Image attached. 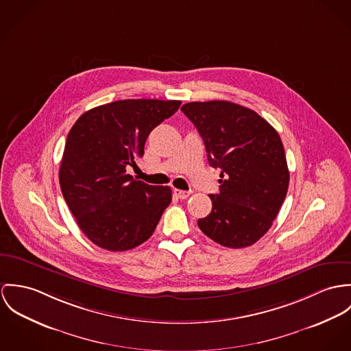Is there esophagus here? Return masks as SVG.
I'll use <instances>...</instances> for the list:
<instances>
[{"label":"esophagus","instance_id":"esophagus-1","mask_svg":"<svg viewBox=\"0 0 351 351\" xmlns=\"http://www.w3.org/2000/svg\"><path fill=\"white\" fill-rule=\"evenodd\" d=\"M173 194L176 197H179V199H187L190 195H191V191H183V190H173Z\"/></svg>","mask_w":351,"mask_h":351}]
</instances>
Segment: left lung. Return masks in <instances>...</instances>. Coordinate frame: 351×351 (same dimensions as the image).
<instances>
[{
	"label": "left lung",
	"mask_w": 351,
	"mask_h": 351,
	"mask_svg": "<svg viewBox=\"0 0 351 351\" xmlns=\"http://www.w3.org/2000/svg\"><path fill=\"white\" fill-rule=\"evenodd\" d=\"M182 112L203 138L208 164L221 168L219 193L199 229L226 247L256 243L272 226L285 199L289 171L272 125L229 101L190 102Z\"/></svg>",
	"instance_id": "1"
}]
</instances>
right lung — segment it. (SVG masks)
I'll list each match as a JSON object with an SVG mask.
<instances>
[{
  "mask_svg": "<svg viewBox=\"0 0 351 351\" xmlns=\"http://www.w3.org/2000/svg\"><path fill=\"white\" fill-rule=\"evenodd\" d=\"M180 104L116 101L83 113L71 128L59 168L60 189L79 229L97 246L125 252L155 232L172 191L133 179L126 168L143 157L149 133Z\"/></svg>",
  "mask_w": 351,
  "mask_h": 351,
  "instance_id": "right-lung-1",
  "label": "right lung"
}]
</instances>
